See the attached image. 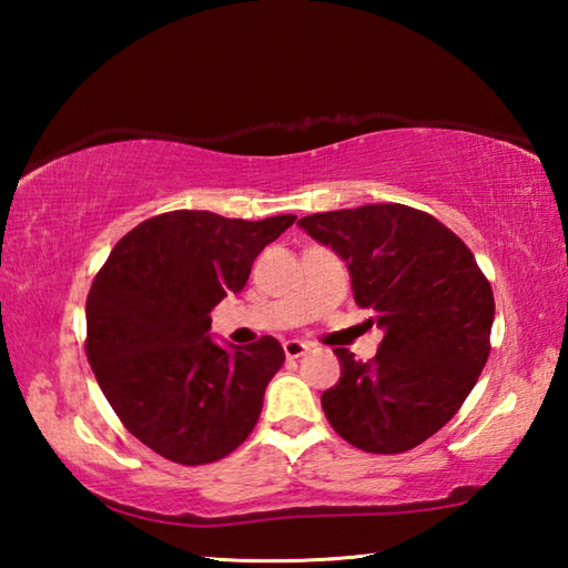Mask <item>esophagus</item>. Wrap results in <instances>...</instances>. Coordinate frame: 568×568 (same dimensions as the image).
Instances as JSON below:
<instances>
[{"instance_id":"1","label":"esophagus","mask_w":568,"mask_h":568,"mask_svg":"<svg viewBox=\"0 0 568 568\" xmlns=\"http://www.w3.org/2000/svg\"><path fill=\"white\" fill-rule=\"evenodd\" d=\"M283 351H285V358H301V355L307 353V345L303 341H285L283 343Z\"/></svg>"}]
</instances>
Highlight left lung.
I'll return each instance as SVG.
<instances>
[{
	"label": "left lung",
	"instance_id": "left-lung-1",
	"mask_svg": "<svg viewBox=\"0 0 568 568\" xmlns=\"http://www.w3.org/2000/svg\"><path fill=\"white\" fill-rule=\"evenodd\" d=\"M348 265L355 303L386 335L376 358L335 348L341 381L321 396L335 434L368 454H403L456 416L491 353L494 291L454 230L386 203L297 220Z\"/></svg>",
	"mask_w": 568,
	"mask_h": 568
}]
</instances>
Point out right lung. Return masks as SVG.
Returning <instances> with one entry per match:
<instances>
[{"mask_svg":"<svg viewBox=\"0 0 568 568\" xmlns=\"http://www.w3.org/2000/svg\"><path fill=\"white\" fill-rule=\"evenodd\" d=\"M295 215L172 210L112 247L88 295V361L122 426L162 458L203 466L243 444L285 361L273 335L225 351L210 311L240 293L253 261Z\"/></svg>","mask_w":568,"mask_h":568,"instance_id":"obj_1","label":"right lung"}]
</instances>
